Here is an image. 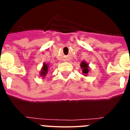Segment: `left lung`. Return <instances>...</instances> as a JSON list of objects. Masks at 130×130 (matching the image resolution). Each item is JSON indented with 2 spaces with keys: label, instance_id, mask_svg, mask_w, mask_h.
<instances>
[{
  "label": "left lung",
  "instance_id": "obj_1",
  "mask_svg": "<svg viewBox=\"0 0 130 130\" xmlns=\"http://www.w3.org/2000/svg\"><path fill=\"white\" fill-rule=\"evenodd\" d=\"M80 66H81V69H82V73L85 76H87L88 75V73L90 71V67L88 66V64L87 62L83 60L80 64Z\"/></svg>",
  "mask_w": 130,
  "mask_h": 130
}]
</instances>
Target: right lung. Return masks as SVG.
I'll return each mask as SVG.
<instances>
[{"instance_id":"obj_1","label":"right lung","mask_w":130,"mask_h":130,"mask_svg":"<svg viewBox=\"0 0 130 130\" xmlns=\"http://www.w3.org/2000/svg\"><path fill=\"white\" fill-rule=\"evenodd\" d=\"M48 68H49V64H46V63H44V64H43V66H42L41 70H40V77H42L43 78L45 77V76L47 75Z\"/></svg>"}]
</instances>
